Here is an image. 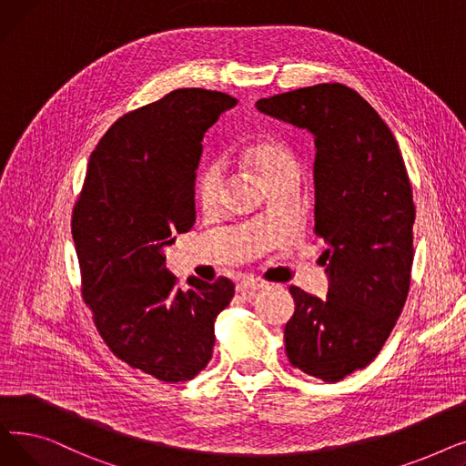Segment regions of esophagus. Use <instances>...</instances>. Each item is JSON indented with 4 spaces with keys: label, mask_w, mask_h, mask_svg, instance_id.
<instances>
[{
    "label": "esophagus",
    "mask_w": 466,
    "mask_h": 466,
    "mask_svg": "<svg viewBox=\"0 0 466 466\" xmlns=\"http://www.w3.org/2000/svg\"><path fill=\"white\" fill-rule=\"evenodd\" d=\"M266 287V281L258 279V278H243L239 283H238V289L241 292H255L258 289Z\"/></svg>",
    "instance_id": "esophagus-1"
}]
</instances>
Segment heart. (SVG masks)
I'll use <instances>...</instances> for the list:
<instances>
[{
	"label": "heart",
	"instance_id": "obj_1",
	"mask_svg": "<svg viewBox=\"0 0 466 466\" xmlns=\"http://www.w3.org/2000/svg\"><path fill=\"white\" fill-rule=\"evenodd\" d=\"M243 158L260 176L264 185L279 176L290 174V171H299V160L290 151V147L274 139L251 145L243 153ZM220 188H223L220 167L215 162L204 164L194 181V198L204 211L217 209L220 202Z\"/></svg>",
	"mask_w": 466,
	"mask_h": 466
}]
</instances>
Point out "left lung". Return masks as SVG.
Masks as SVG:
<instances>
[{
    "label": "left lung",
    "mask_w": 466,
    "mask_h": 466,
    "mask_svg": "<svg viewBox=\"0 0 466 466\" xmlns=\"http://www.w3.org/2000/svg\"><path fill=\"white\" fill-rule=\"evenodd\" d=\"M260 113L315 137V227L330 249L319 300L290 285L289 362L329 383L364 369L381 351L408 299L415 206L399 143L353 88L323 83L262 97Z\"/></svg>",
    "instance_id": "8db88e82"
}]
</instances>
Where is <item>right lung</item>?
<instances>
[{
    "label": "right lung",
    "mask_w": 466,
    "mask_h": 466,
    "mask_svg": "<svg viewBox=\"0 0 466 466\" xmlns=\"http://www.w3.org/2000/svg\"><path fill=\"white\" fill-rule=\"evenodd\" d=\"M236 97L179 88L122 115L90 155L71 213L81 292L111 353L166 383L204 370L213 323L234 283L179 287L162 249L194 225V179L208 128Z\"/></svg>",
    "instance_id": "add662e5"
}]
</instances>
